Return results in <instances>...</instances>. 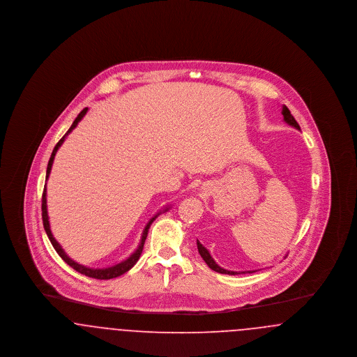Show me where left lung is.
I'll use <instances>...</instances> for the list:
<instances>
[{"label":"left lung","mask_w":357,"mask_h":357,"mask_svg":"<svg viewBox=\"0 0 357 357\" xmlns=\"http://www.w3.org/2000/svg\"><path fill=\"white\" fill-rule=\"evenodd\" d=\"M282 115H284V120L288 123L289 126H291V127H294V128L300 130V126H298V123H297L296 119L293 118V115L290 114V111H289L288 107H287V105H284V107H282ZM197 246H198V252H199V255H201V257L204 258V261L206 262V264H207V266H208L210 269H213L214 272L221 273V274H230V275H236V274H239V272H231V271H226V269L221 268V266H220V265H218V264H217V262L213 259V257L210 255L208 250L204 248V245H202L199 241H197ZM253 272H255V271H253Z\"/></svg>","instance_id":"8db88e82"}]
</instances>
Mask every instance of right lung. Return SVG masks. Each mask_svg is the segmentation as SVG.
I'll use <instances>...</instances> for the list:
<instances>
[{
	"mask_svg": "<svg viewBox=\"0 0 357 357\" xmlns=\"http://www.w3.org/2000/svg\"><path fill=\"white\" fill-rule=\"evenodd\" d=\"M86 111H88V108H84V109L77 115V118H76L75 121L72 123V126H70V128L67 131V134L63 136V137L59 140V143L54 146V149H53V151H52L51 158H50V162H48V167H47V178H45V179H48V178H50L52 165H53V159H54V155L57 153L59 147L64 143V140H66L67 135L72 132V130L79 124V121L84 118ZM41 210H43V223H44L45 233H47V236H48L50 241H51L52 246H53V248H54V250L57 252V255H60V257H61V258L68 264L69 266H70V268H73L76 272L82 273V274H84V275H88V277H91V278H96V280H111V278L119 277L121 274L128 272V271L135 265L136 262H137V259H139V257L142 255V252H143V246H144L146 238H147V234H149V229H150L151 223L155 221V218L160 214V213H158V214H156L153 218H151L150 222L146 225V227H144V230H143L142 239H140V243H139L137 249H136L135 252H134L132 255H130L127 259H124L123 262H120L118 265H114V266H111V268H105V269H92V268H86V266H83V265H80V264L75 262L73 259H70L68 255H66V252L61 249L60 243H59V242L54 239V237H53V234H52L51 231V226H50V218H48V210H47V186L44 187V192H43ZM167 210H169V207H166L163 211H167Z\"/></svg>",
	"mask_w": 357,
	"mask_h": 357,
	"instance_id": "right-lung-1",
	"label": "right lung"
}]
</instances>
